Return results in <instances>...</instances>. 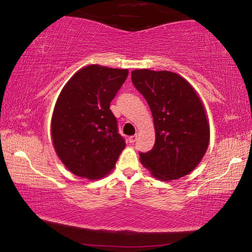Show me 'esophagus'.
<instances>
[{
    "mask_svg": "<svg viewBox=\"0 0 252 252\" xmlns=\"http://www.w3.org/2000/svg\"><path fill=\"white\" fill-rule=\"evenodd\" d=\"M136 140H138V134H134V135L129 136V142L130 143H134Z\"/></svg>",
    "mask_w": 252,
    "mask_h": 252,
    "instance_id": "obj_1",
    "label": "esophagus"
}]
</instances>
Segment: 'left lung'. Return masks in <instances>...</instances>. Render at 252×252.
I'll return each instance as SVG.
<instances>
[{
  "mask_svg": "<svg viewBox=\"0 0 252 252\" xmlns=\"http://www.w3.org/2000/svg\"><path fill=\"white\" fill-rule=\"evenodd\" d=\"M132 83L150 106L156 130L151 151L140 161L158 180H177L197 168L206 155L210 127L192 85L174 72L134 70Z\"/></svg>",
  "mask_w": 252,
  "mask_h": 252,
  "instance_id": "8db88e82",
  "label": "left lung"
}]
</instances>
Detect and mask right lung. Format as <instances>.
Returning a JSON list of instances; mask_svg holds the SVG:
<instances>
[{
    "instance_id": "right-lung-1",
    "label": "right lung",
    "mask_w": 252,
    "mask_h": 252,
    "mask_svg": "<svg viewBox=\"0 0 252 252\" xmlns=\"http://www.w3.org/2000/svg\"><path fill=\"white\" fill-rule=\"evenodd\" d=\"M127 74V69L87 65L75 72L60 93L51 136L60 160L75 176L96 180L116 167L126 141L118 133L110 103Z\"/></svg>"
}]
</instances>
